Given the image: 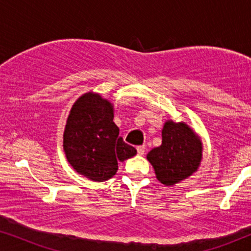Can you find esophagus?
<instances>
[{"mask_svg": "<svg viewBox=\"0 0 251 251\" xmlns=\"http://www.w3.org/2000/svg\"><path fill=\"white\" fill-rule=\"evenodd\" d=\"M145 150H146V147L144 145L137 147V152H138V155H143V154L145 153Z\"/></svg>", "mask_w": 251, "mask_h": 251, "instance_id": "obj_1", "label": "esophagus"}]
</instances>
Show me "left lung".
<instances>
[{
  "instance_id": "obj_1",
  "label": "left lung",
  "mask_w": 251,
  "mask_h": 251,
  "mask_svg": "<svg viewBox=\"0 0 251 251\" xmlns=\"http://www.w3.org/2000/svg\"><path fill=\"white\" fill-rule=\"evenodd\" d=\"M202 153L203 144L190 126L167 120L162 129V144L150 151L146 157L157 180L166 186H174L197 173Z\"/></svg>"
}]
</instances>
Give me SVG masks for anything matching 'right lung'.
Returning <instances> with one entry per match:
<instances>
[{"label": "right lung", "mask_w": 251, "mask_h": 251, "mask_svg": "<svg viewBox=\"0 0 251 251\" xmlns=\"http://www.w3.org/2000/svg\"><path fill=\"white\" fill-rule=\"evenodd\" d=\"M114 106L94 91L85 92L72 106L64 130L66 159L77 174L105 181L118 171V162L135 156V147L123 142L113 121Z\"/></svg>", "instance_id": "right-lung-1"}]
</instances>
